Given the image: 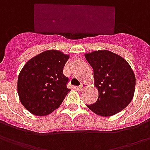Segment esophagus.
Returning <instances> with one entry per match:
<instances>
[{
  "instance_id": "obj_1",
  "label": "esophagus",
  "mask_w": 150,
  "mask_h": 150,
  "mask_svg": "<svg viewBox=\"0 0 150 150\" xmlns=\"http://www.w3.org/2000/svg\"><path fill=\"white\" fill-rule=\"evenodd\" d=\"M84 87H85V85H84V84H81L79 86V87H78V89H79V90H82L83 88H84Z\"/></svg>"
}]
</instances>
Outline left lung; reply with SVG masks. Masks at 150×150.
I'll use <instances>...</instances> for the list:
<instances>
[{
    "instance_id": "left-lung-1",
    "label": "left lung",
    "mask_w": 150,
    "mask_h": 150,
    "mask_svg": "<svg viewBox=\"0 0 150 150\" xmlns=\"http://www.w3.org/2000/svg\"><path fill=\"white\" fill-rule=\"evenodd\" d=\"M93 69L95 86L99 91L97 101L87 105L96 114L110 117L130 103L135 89V75L124 58L108 50L86 54Z\"/></svg>"
}]
</instances>
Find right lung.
<instances>
[{"label":"right lung","mask_w":150,"mask_h":150,"mask_svg":"<svg viewBox=\"0 0 150 150\" xmlns=\"http://www.w3.org/2000/svg\"><path fill=\"white\" fill-rule=\"evenodd\" d=\"M69 56L49 50L30 59L21 71L17 81L20 100L26 110L45 116L57 109L70 91L69 79L63 74Z\"/></svg>","instance_id":"1"}]
</instances>
